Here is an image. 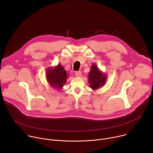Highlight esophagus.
<instances>
[{
  "instance_id": "esophagus-1",
  "label": "esophagus",
  "mask_w": 153,
  "mask_h": 153,
  "mask_svg": "<svg viewBox=\"0 0 153 153\" xmlns=\"http://www.w3.org/2000/svg\"><path fill=\"white\" fill-rule=\"evenodd\" d=\"M75 76L77 77H80L82 76V73L80 71H76L75 73Z\"/></svg>"
}]
</instances>
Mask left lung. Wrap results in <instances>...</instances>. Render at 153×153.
Segmentation results:
<instances>
[{
    "label": "left lung",
    "mask_w": 153,
    "mask_h": 153,
    "mask_svg": "<svg viewBox=\"0 0 153 153\" xmlns=\"http://www.w3.org/2000/svg\"><path fill=\"white\" fill-rule=\"evenodd\" d=\"M106 80V74L99 70L97 65L93 64L88 73L90 88L94 91L97 90L105 85Z\"/></svg>",
    "instance_id": "1"
}]
</instances>
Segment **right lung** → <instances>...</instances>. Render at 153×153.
Returning <instances> with one entry per match:
<instances>
[{
  "label": "right lung",
  "instance_id": "right-lung-1",
  "mask_svg": "<svg viewBox=\"0 0 153 153\" xmlns=\"http://www.w3.org/2000/svg\"><path fill=\"white\" fill-rule=\"evenodd\" d=\"M68 74L62 65L59 63L54 67H49L46 71L47 80L54 89L58 91L62 90L63 85L66 83Z\"/></svg>",
  "mask_w": 153,
  "mask_h": 153
}]
</instances>
